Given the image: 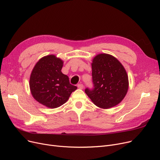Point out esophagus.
Here are the masks:
<instances>
[{
    "mask_svg": "<svg viewBox=\"0 0 160 160\" xmlns=\"http://www.w3.org/2000/svg\"><path fill=\"white\" fill-rule=\"evenodd\" d=\"M78 89H82L83 88V85L82 84V83H79V84H78Z\"/></svg>",
    "mask_w": 160,
    "mask_h": 160,
    "instance_id": "34e87169",
    "label": "esophagus"
}]
</instances>
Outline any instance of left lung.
<instances>
[{
    "label": "left lung",
    "instance_id": "obj_1",
    "mask_svg": "<svg viewBox=\"0 0 160 160\" xmlns=\"http://www.w3.org/2000/svg\"><path fill=\"white\" fill-rule=\"evenodd\" d=\"M91 67L94 89H86V95L100 108L119 104L129 87L128 74L122 63L112 55L101 53L93 58Z\"/></svg>",
    "mask_w": 160,
    "mask_h": 160
}]
</instances>
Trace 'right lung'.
Listing matches in <instances>:
<instances>
[{"mask_svg":"<svg viewBox=\"0 0 160 160\" xmlns=\"http://www.w3.org/2000/svg\"><path fill=\"white\" fill-rule=\"evenodd\" d=\"M63 61L54 54L41 58L30 77V89L36 100L49 108L61 106L77 89L71 85L69 77L62 72Z\"/></svg>","mask_w":160,"mask_h":160,"instance_id":"add662e5","label":"right lung"}]
</instances>
